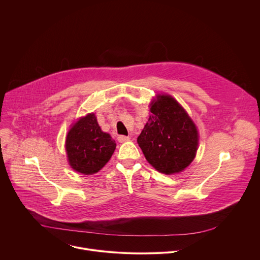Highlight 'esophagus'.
I'll list each match as a JSON object with an SVG mask.
<instances>
[{
  "label": "esophagus",
  "mask_w": 260,
  "mask_h": 260,
  "mask_svg": "<svg viewBox=\"0 0 260 260\" xmlns=\"http://www.w3.org/2000/svg\"><path fill=\"white\" fill-rule=\"evenodd\" d=\"M117 140H118L119 143H125V142L129 141V137H126V136H119V137L117 138Z\"/></svg>",
  "instance_id": "esophagus-1"
}]
</instances>
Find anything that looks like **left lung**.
Here are the masks:
<instances>
[{"instance_id": "left-lung-1", "label": "left lung", "mask_w": 260, "mask_h": 260, "mask_svg": "<svg viewBox=\"0 0 260 260\" xmlns=\"http://www.w3.org/2000/svg\"><path fill=\"white\" fill-rule=\"evenodd\" d=\"M151 115L138 137L147 161L158 172H182L194 159L199 133L183 107L169 94H158L150 104Z\"/></svg>"}]
</instances>
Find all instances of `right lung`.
Masks as SVG:
<instances>
[{
    "label": "right lung",
    "instance_id": "obj_1",
    "mask_svg": "<svg viewBox=\"0 0 260 260\" xmlns=\"http://www.w3.org/2000/svg\"><path fill=\"white\" fill-rule=\"evenodd\" d=\"M115 148V141L101 129L93 113L74 123L66 139L69 164L83 175L98 173L110 160Z\"/></svg>",
    "mask_w": 260,
    "mask_h": 260
}]
</instances>
